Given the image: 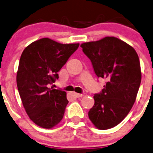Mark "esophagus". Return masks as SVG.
<instances>
[{
    "label": "esophagus",
    "mask_w": 153,
    "mask_h": 153,
    "mask_svg": "<svg viewBox=\"0 0 153 153\" xmlns=\"http://www.w3.org/2000/svg\"><path fill=\"white\" fill-rule=\"evenodd\" d=\"M74 97H76V98H79V97H83V94H77V93H74Z\"/></svg>",
    "instance_id": "obj_1"
}]
</instances>
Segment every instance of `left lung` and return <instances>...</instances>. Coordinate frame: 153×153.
Wrapping results in <instances>:
<instances>
[{
	"instance_id": "1",
	"label": "left lung",
	"mask_w": 153,
	"mask_h": 153,
	"mask_svg": "<svg viewBox=\"0 0 153 153\" xmlns=\"http://www.w3.org/2000/svg\"><path fill=\"white\" fill-rule=\"evenodd\" d=\"M80 46L97 76L107 80L102 92L94 95L95 103L88 117L100 130L114 127L127 116L136 100L141 80L138 54L133 47L114 37Z\"/></svg>"
}]
</instances>
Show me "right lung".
<instances>
[{
	"label": "right lung",
	"mask_w": 153,
	"mask_h": 153,
	"mask_svg": "<svg viewBox=\"0 0 153 153\" xmlns=\"http://www.w3.org/2000/svg\"><path fill=\"white\" fill-rule=\"evenodd\" d=\"M79 44H62L49 38L31 42L22 53L17 85L26 113L42 128L51 129L62 119L68 101L66 93L48 87Z\"/></svg>",
	"instance_id": "1"
}]
</instances>
